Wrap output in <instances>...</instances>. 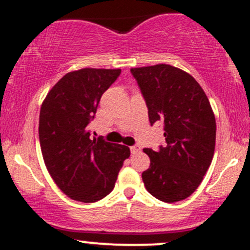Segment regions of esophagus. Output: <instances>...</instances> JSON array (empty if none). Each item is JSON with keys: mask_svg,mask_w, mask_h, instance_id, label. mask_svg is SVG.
I'll return each instance as SVG.
<instances>
[{"mask_svg": "<svg viewBox=\"0 0 250 250\" xmlns=\"http://www.w3.org/2000/svg\"><path fill=\"white\" fill-rule=\"evenodd\" d=\"M130 151L133 154H137V153H140V151H141V147H140L139 145H135V146H131L130 147Z\"/></svg>", "mask_w": 250, "mask_h": 250, "instance_id": "esophagus-1", "label": "esophagus"}]
</instances>
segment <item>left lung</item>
<instances>
[{"mask_svg": "<svg viewBox=\"0 0 250 250\" xmlns=\"http://www.w3.org/2000/svg\"><path fill=\"white\" fill-rule=\"evenodd\" d=\"M148 108L149 122L163 123L166 143L145 148L150 167L142 173L147 190L163 202L187 199L207 173L215 150L216 122L210 103L193 76L169 64L133 68Z\"/></svg>", "mask_w": 250, "mask_h": 250, "instance_id": "left-lung-1", "label": "left lung"}]
</instances>
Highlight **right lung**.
<instances>
[{
    "mask_svg": "<svg viewBox=\"0 0 250 250\" xmlns=\"http://www.w3.org/2000/svg\"><path fill=\"white\" fill-rule=\"evenodd\" d=\"M120 74L121 69L71 71L42 103L39 136L45 167L57 187L80 202H96L107 196L130 155L127 146L90 140L88 129L103 93Z\"/></svg>",
    "mask_w": 250,
    "mask_h": 250,
    "instance_id": "1",
    "label": "right lung"
}]
</instances>
